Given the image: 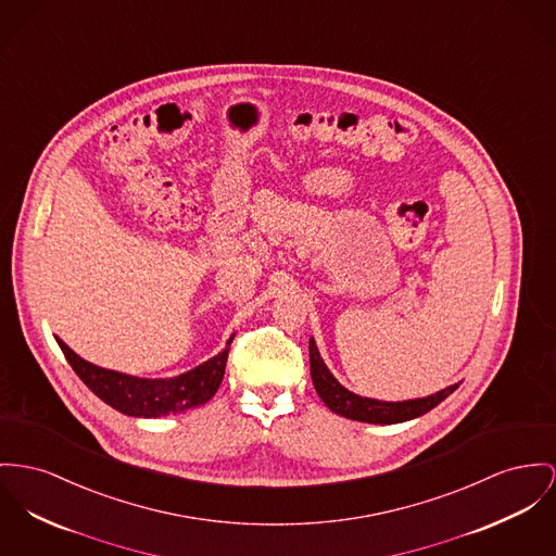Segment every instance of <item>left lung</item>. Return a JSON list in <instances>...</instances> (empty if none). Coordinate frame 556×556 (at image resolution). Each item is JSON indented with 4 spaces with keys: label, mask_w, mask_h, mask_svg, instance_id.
<instances>
[{
    "label": "left lung",
    "mask_w": 556,
    "mask_h": 556,
    "mask_svg": "<svg viewBox=\"0 0 556 556\" xmlns=\"http://www.w3.org/2000/svg\"><path fill=\"white\" fill-rule=\"evenodd\" d=\"M309 372H312L314 388L327 407L341 417L367 421V424H401V421L415 419L432 410L439 403H443L448 394H453L459 388V386H448L432 396L405 401V403H381L375 399H363L345 390L334 379L331 370L327 369V365L323 363L314 339H309Z\"/></svg>",
    "instance_id": "obj_1"
}]
</instances>
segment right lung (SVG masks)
Returning a JSON list of instances; mask_svg holds the SVG:
<instances>
[{
  "instance_id": "obj_1",
  "label": "right lung",
  "mask_w": 556,
  "mask_h": 556,
  "mask_svg": "<svg viewBox=\"0 0 556 556\" xmlns=\"http://www.w3.org/2000/svg\"><path fill=\"white\" fill-rule=\"evenodd\" d=\"M231 339L233 337H229L222 354L206 361L198 369L173 379H139L115 370L101 369L79 358L61 339L56 341L77 377L103 403L130 417H162L200 407L215 396L222 386Z\"/></svg>"
}]
</instances>
